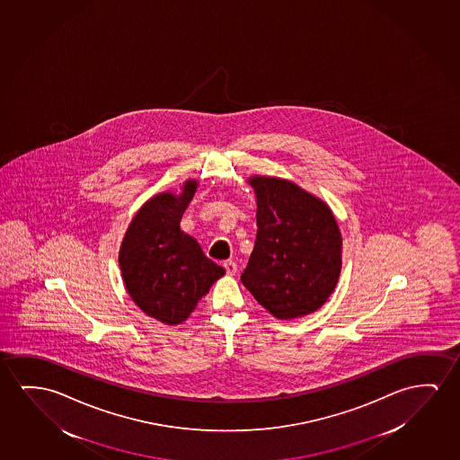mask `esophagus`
Segmentation results:
<instances>
[{
    "instance_id": "esophagus-1",
    "label": "esophagus",
    "mask_w": 460,
    "mask_h": 460,
    "mask_svg": "<svg viewBox=\"0 0 460 460\" xmlns=\"http://www.w3.org/2000/svg\"><path fill=\"white\" fill-rule=\"evenodd\" d=\"M223 267H225V270H226L227 275H234V273L237 272V264H235L234 261H225V262H223Z\"/></svg>"
}]
</instances>
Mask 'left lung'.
<instances>
[{"mask_svg":"<svg viewBox=\"0 0 460 460\" xmlns=\"http://www.w3.org/2000/svg\"><path fill=\"white\" fill-rule=\"evenodd\" d=\"M258 233L240 280L279 320L314 314L341 269V234L326 202L289 180L254 175Z\"/></svg>","mask_w":460,"mask_h":460,"instance_id":"obj_1","label":"left lung"}]
</instances>
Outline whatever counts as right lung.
Returning a JSON list of instances; mask_svg holds the SVG:
<instances>
[{"label":"right lung","instance_id":"obj_1","mask_svg":"<svg viewBox=\"0 0 460 460\" xmlns=\"http://www.w3.org/2000/svg\"><path fill=\"white\" fill-rule=\"evenodd\" d=\"M196 188L198 181L188 180L181 193L156 194L146 200L128 227L119 254L121 277L134 304L167 326L187 320L200 297L225 275V269L180 229Z\"/></svg>","mask_w":460,"mask_h":460}]
</instances>
